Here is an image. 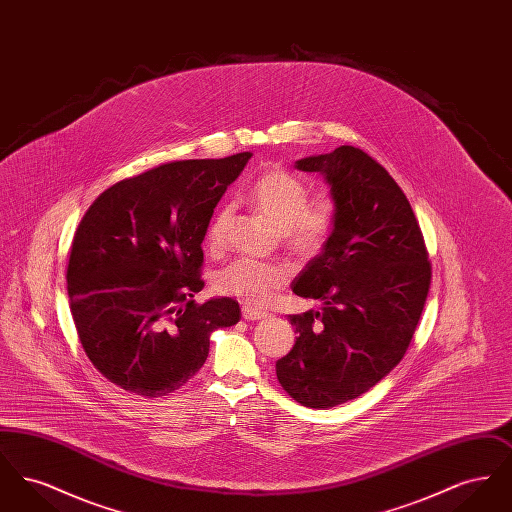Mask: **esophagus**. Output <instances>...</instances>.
<instances>
[{
    "instance_id": "esophagus-1",
    "label": "esophagus",
    "mask_w": 512,
    "mask_h": 512,
    "mask_svg": "<svg viewBox=\"0 0 512 512\" xmlns=\"http://www.w3.org/2000/svg\"><path fill=\"white\" fill-rule=\"evenodd\" d=\"M245 320H263L268 317V313L265 311H259V309H251V307H245L244 313Z\"/></svg>"
}]
</instances>
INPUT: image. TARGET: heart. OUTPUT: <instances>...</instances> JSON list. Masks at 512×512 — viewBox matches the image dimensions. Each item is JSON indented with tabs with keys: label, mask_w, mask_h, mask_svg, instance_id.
<instances>
[{
	"label": "heart",
	"mask_w": 512,
	"mask_h": 512,
	"mask_svg": "<svg viewBox=\"0 0 512 512\" xmlns=\"http://www.w3.org/2000/svg\"><path fill=\"white\" fill-rule=\"evenodd\" d=\"M309 186L292 172L272 169L263 172L247 190L249 203L265 215L282 236V244L299 259H311L328 244L338 207L328 195L309 199ZM234 209L222 205L207 226V245L220 249L232 222ZM292 270L280 263H263L257 259H238L222 268L215 278L220 295L234 297L247 307L261 309L290 282Z\"/></svg>",
	"instance_id": "obj_1"
}]
</instances>
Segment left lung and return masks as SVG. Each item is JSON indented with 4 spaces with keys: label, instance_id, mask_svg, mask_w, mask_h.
I'll use <instances>...</instances> for the list:
<instances>
[{
    "label": "left lung",
    "instance_id": "left-lung-1",
    "mask_svg": "<svg viewBox=\"0 0 512 512\" xmlns=\"http://www.w3.org/2000/svg\"><path fill=\"white\" fill-rule=\"evenodd\" d=\"M295 167L326 178L338 217L322 253L293 280V292L324 305L320 313L290 315L299 336L276 361V376L297 403L330 409L399 365L428 297L432 265L409 199L363 149L336 147Z\"/></svg>",
    "mask_w": 512,
    "mask_h": 512
}]
</instances>
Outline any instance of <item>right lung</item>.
Instances as JSON below:
<instances>
[{
  "label": "right lung",
  "mask_w": 512,
  "mask_h": 512,
  "mask_svg": "<svg viewBox=\"0 0 512 512\" xmlns=\"http://www.w3.org/2000/svg\"><path fill=\"white\" fill-rule=\"evenodd\" d=\"M251 153L174 161L124 178L74 232L67 292L88 359L128 393L163 397L209 355V336L240 322L232 297L203 305V249L213 209Z\"/></svg>",
  "instance_id": "obj_1"
}]
</instances>
